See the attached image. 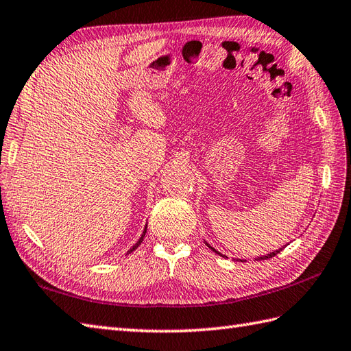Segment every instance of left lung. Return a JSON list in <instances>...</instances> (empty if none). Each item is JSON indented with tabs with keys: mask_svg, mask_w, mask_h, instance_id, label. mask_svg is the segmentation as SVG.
<instances>
[{
	"mask_svg": "<svg viewBox=\"0 0 351 351\" xmlns=\"http://www.w3.org/2000/svg\"><path fill=\"white\" fill-rule=\"evenodd\" d=\"M206 245H207V246H208L210 249H212V251H213V252H216V254H219L221 256H225V255H222L221 252H217V251H216V249H215L213 246H210V245L207 243V241H206ZM281 251H282V247H281V249H278V251H275V252H270V254H267V255H264V256H258V258H256V260H267V258H271V256H275L276 254H279V252H281ZM240 261H241V260H240Z\"/></svg>",
	"mask_w": 351,
	"mask_h": 351,
	"instance_id": "8db88e82",
	"label": "left lung"
}]
</instances>
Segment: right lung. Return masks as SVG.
Listing matches in <instances>:
<instances>
[{"instance_id": "obj_1", "label": "right lung", "mask_w": 351, "mask_h": 351, "mask_svg": "<svg viewBox=\"0 0 351 351\" xmlns=\"http://www.w3.org/2000/svg\"><path fill=\"white\" fill-rule=\"evenodd\" d=\"M145 232H147V227L144 228V232H143V236H141V237H139V240L136 241V243H135L134 246H132V247L129 249V251H128V254H130V252H134V251H135V249H136V247H138L139 245H141V243H143V240H144V236H145Z\"/></svg>"}]
</instances>
